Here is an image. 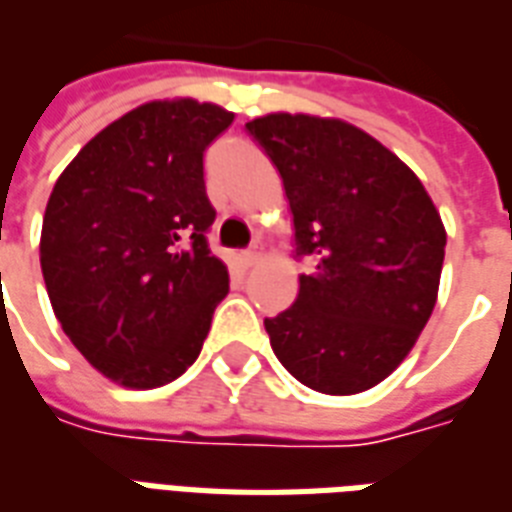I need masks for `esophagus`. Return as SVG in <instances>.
Listing matches in <instances>:
<instances>
[{
    "label": "esophagus",
    "mask_w": 512,
    "mask_h": 512,
    "mask_svg": "<svg viewBox=\"0 0 512 512\" xmlns=\"http://www.w3.org/2000/svg\"><path fill=\"white\" fill-rule=\"evenodd\" d=\"M240 261L245 264V267H253V264H259V261H261V253L259 251H245L240 256Z\"/></svg>",
    "instance_id": "34e87169"
}]
</instances>
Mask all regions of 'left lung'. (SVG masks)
<instances>
[{
  "label": "left lung",
  "instance_id": "8db88e82",
  "mask_svg": "<svg viewBox=\"0 0 512 512\" xmlns=\"http://www.w3.org/2000/svg\"><path fill=\"white\" fill-rule=\"evenodd\" d=\"M245 129L278 167L313 272L264 329L299 383L351 397L413 351L440 291L445 226L413 169L343 118L267 113Z\"/></svg>",
  "mask_w": 512,
  "mask_h": 512
}]
</instances>
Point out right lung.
Here are the masks:
<instances>
[{"instance_id": "1", "label": "right lung", "mask_w": 512, "mask_h": 512, "mask_svg": "<svg viewBox=\"0 0 512 512\" xmlns=\"http://www.w3.org/2000/svg\"><path fill=\"white\" fill-rule=\"evenodd\" d=\"M232 110L191 96L134 107L80 148L51 191L40 267L61 329L124 388L197 361L229 272L207 251L202 153Z\"/></svg>"}]
</instances>
